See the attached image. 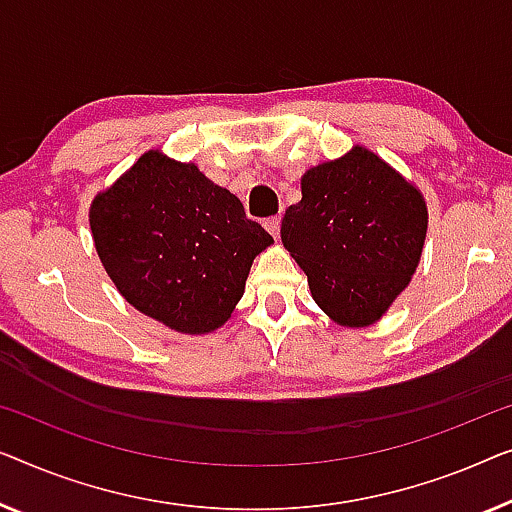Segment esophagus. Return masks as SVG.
<instances>
[{
	"label": "esophagus",
	"instance_id": "34e87169",
	"mask_svg": "<svg viewBox=\"0 0 512 512\" xmlns=\"http://www.w3.org/2000/svg\"><path fill=\"white\" fill-rule=\"evenodd\" d=\"M264 227H266V232H269L273 239H278V234H280V215H273V218H266L264 220Z\"/></svg>",
	"mask_w": 512,
	"mask_h": 512
}]
</instances>
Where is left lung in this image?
<instances>
[{
    "label": "left lung",
    "instance_id": "8db88e82",
    "mask_svg": "<svg viewBox=\"0 0 512 512\" xmlns=\"http://www.w3.org/2000/svg\"><path fill=\"white\" fill-rule=\"evenodd\" d=\"M427 236V204L376 153L355 146L301 176L280 239L322 311L343 327L383 318L406 290Z\"/></svg>",
    "mask_w": 512,
    "mask_h": 512
}]
</instances>
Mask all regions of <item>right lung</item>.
<instances>
[{
    "mask_svg": "<svg viewBox=\"0 0 512 512\" xmlns=\"http://www.w3.org/2000/svg\"><path fill=\"white\" fill-rule=\"evenodd\" d=\"M90 229L127 304L181 334L225 325L253 259L273 243L239 197L160 150L97 194Z\"/></svg>",
    "mask_w": 512,
    "mask_h": 512,
    "instance_id": "add662e5",
    "label": "right lung"
}]
</instances>
